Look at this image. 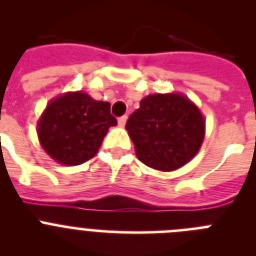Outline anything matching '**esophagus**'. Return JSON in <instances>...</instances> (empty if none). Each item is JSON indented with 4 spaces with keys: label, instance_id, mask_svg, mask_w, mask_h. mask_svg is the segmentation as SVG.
I'll return each instance as SVG.
<instances>
[{
    "label": "esophagus",
    "instance_id": "esophagus-1",
    "mask_svg": "<svg viewBox=\"0 0 256 256\" xmlns=\"http://www.w3.org/2000/svg\"><path fill=\"white\" fill-rule=\"evenodd\" d=\"M126 119H128V116H126V115H123V116L119 118V119H118V124H119V126H126Z\"/></svg>",
    "mask_w": 256,
    "mask_h": 256
}]
</instances>
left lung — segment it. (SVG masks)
I'll return each instance as SVG.
<instances>
[{"label": "left lung", "mask_w": 256, "mask_h": 256, "mask_svg": "<svg viewBox=\"0 0 256 256\" xmlns=\"http://www.w3.org/2000/svg\"><path fill=\"white\" fill-rule=\"evenodd\" d=\"M136 155L144 165L173 172L195 158L205 137L200 108L182 94H152L126 124Z\"/></svg>", "instance_id": "8db88e82"}]
</instances>
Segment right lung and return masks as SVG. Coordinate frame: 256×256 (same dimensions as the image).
Listing matches in <instances>:
<instances>
[{"mask_svg": "<svg viewBox=\"0 0 256 256\" xmlns=\"http://www.w3.org/2000/svg\"><path fill=\"white\" fill-rule=\"evenodd\" d=\"M118 122L110 104L86 92H66L47 104L37 123L40 144L56 162L73 166L92 159Z\"/></svg>", "mask_w": 256, "mask_h": 256, "instance_id": "1", "label": "right lung"}]
</instances>
